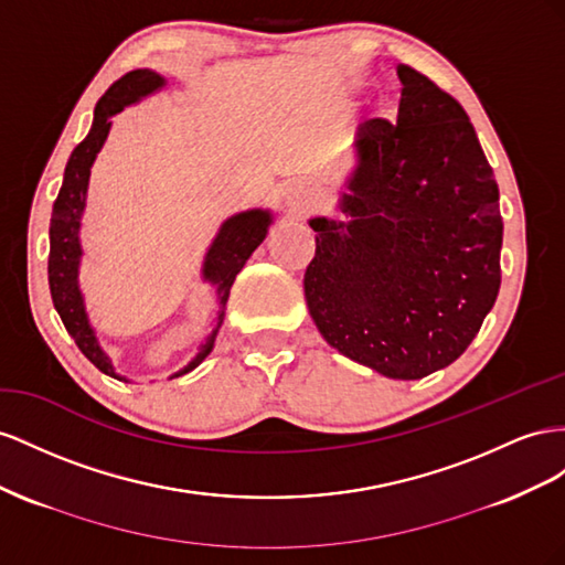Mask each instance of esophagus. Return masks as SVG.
Listing matches in <instances>:
<instances>
[{
  "label": "esophagus",
  "instance_id": "34e87169",
  "mask_svg": "<svg viewBox=\"0 0 565 565\" xmlns=\"http://www.w3.org/2000/svg\"><path fill=\"white\" fill-rule=\"evenodd\" d=\"M315 205V189L300 180L288 182L284 186V207L291 217H302L312 211Z\"/></svg>",
  "mask_w": 565,
  "mask_h": 565
}]
</instances>
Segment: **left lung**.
Wrapping results in <instances>:
<instances>
[{
	"label": "left lung",
	"mask_w": 565,
	"mask_h": 565,
	"mask_svg": "<svg viewBox=\"0 0 565 565\" xmlns=\"http://www.w3.org/2000/svg\"><path fill=\"white\" fill-rule=\"evenodd\" d=\"M397 120L354 139L345 215L312 217L305 300L324 341L416 381L471 345L502 284L499 189L461 104L399 63Z\"/></svg>",
	"instance_id": "1"
}]
</instances>
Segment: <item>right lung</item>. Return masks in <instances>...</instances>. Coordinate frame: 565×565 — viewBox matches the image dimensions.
Wrapping results in <instances>:
<instances>
[{
  "mask_svg": "<svg viewBox=\"0 0 565 565\" xmlns=\"http://www.w3.org/2000/svg\"><path fill=\"white\" fill-rule=\"evenodd\" d=\"M166 87V77L158 75L149 68H137L122 75L113 83L106 94L94 108V122L89 135L73 149L66 172H63V184L58 196L54 201L52 211V224H50V291L54 308L63 321V327L73 335L75 345L83 350L85 358L104 372L106 376H113L118 381H127L125 376L116 374V369L110 364V358L102 350L99 338H96L89 317L85 310V298L79 291L77 271H79V257H83V246H79V227H83V213L87 205V186H89V172L94 166L96 153L102 151L104 141L110 130V118L120 113L125 106L141 102L143 96H149ZM271 224L269 211H246L236 213L222 222L217 236L213 238L211 248L205 253L203 260V281H211L217 286V324L207 333L205 343H201V350L182 372L174 376H182L191 369H196L207 354H211L215 345V335L224 321V305H227L232 284L236 274L244 269L246 260L253 255V250L263 244L267 230ZM172 376V379H174Z\"/></svg>",
  "mask_w": 565,
  "mask_h": 565,
  "instance_id": "add662e5",
  "label": "right lung"
}]
</instances>
